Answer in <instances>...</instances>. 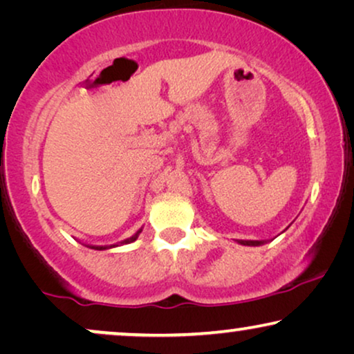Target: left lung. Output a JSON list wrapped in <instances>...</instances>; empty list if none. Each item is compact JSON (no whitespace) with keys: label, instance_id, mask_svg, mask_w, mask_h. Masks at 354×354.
I'll return each mask as SVG.
<instances>
[{"label":"left lung","instance_id":"obj_1","mask_svg":"<svg viewBox=\"0 0 354 354\" xmlns=\"http://www.w3.org/2000/svg\"><path fill=\"white\" fill-rule=\"evenodd\" d=\"M235 241H236V243L245 245V246H261V245L268 243L266 240H235Z\"/></svg>","mask_w":354,"mask_h":354}]
</instances>
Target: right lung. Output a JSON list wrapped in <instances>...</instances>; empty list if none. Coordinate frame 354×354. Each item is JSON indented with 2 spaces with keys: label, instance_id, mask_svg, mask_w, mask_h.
<instances>
[{
  "label": "right lung",
  "instance_id": "obj_1",
  "mask_svg": "<svg viewBox=\"0 0 354 354\" xmlns=\"http://www.w3.org/2000/svg\"><path fill=\"white\" fill-rule=\"evenodd\" d=\"M142 230H143V227L142 229H138L137 232H135V234L130 236V239H125V240H122V241H119V243H115V245H104V246H100V245H86L88 246V248H91V250H109V248H115V246H119V245H127V243H132V241H135L138 239V235L142 234Z\"/></svg>",
  "mask_w": 354,
  "mask_h": 354
}]
</instances>
